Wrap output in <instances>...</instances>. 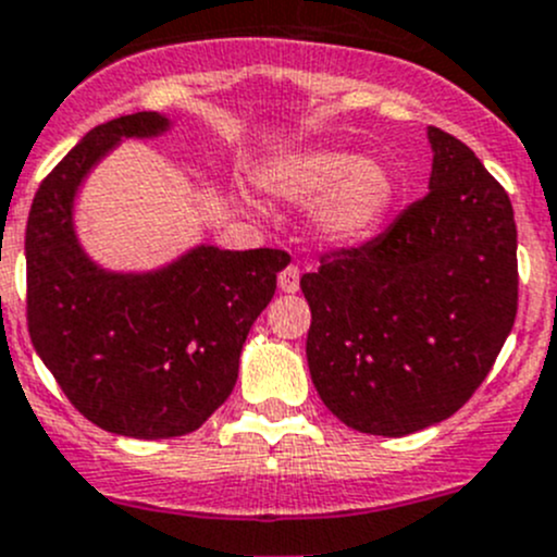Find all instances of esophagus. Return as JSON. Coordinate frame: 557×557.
<instances>
[{
    "mask_svg": "<svg viewBox=\"0 0 557 557\" xmlns=\"http://www.w3.org/2000/svg\"><path fill=\"white\" fill-rule=\"evenodd\" d=\"M277 285L283 294H296L299 290V267H285L277 274Z\"/></svg>",
    "mask_w": 557,
    "mask_h": 557,
    "instance_id": "obj_1",
    "label": "esophagus"
}]
</instances>
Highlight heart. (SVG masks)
Returning a JSON list of instances; mask_svg holds the SVG:
<instances>
[{
	"instance_id": "1",
	"label": "heart",
	"mask_w": 557,
	"mask_h": 557,
	"mask_svg": "<svg viewBox=\"0 0 557 557\" xmlns=\"http://www.w3.org/2000/svg\"><path fill=\"white\" fill-rule=\"evenodd\" d=\"M258 182L285 201L317 198L312 223L326 242L354 245L388 218L399 185L381 160H361L345 149H296L269 160Z\"/></svg>"
}]
</instances>
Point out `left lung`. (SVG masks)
I'll return each instance as SVG.
<instances>
[{
  "label": "left lung",
  "instance_id": "1",
  "mask_svg": "<svg viewBox=\"0 0 557 557\" xmlns=\"http://www.w3.org/2000/svg\"><path fill=\"white\" fill-rule=\"evenodd\" d=\"M430 193L381 236L301 277L307 364L323 405L399 438L449 419L493 370L517 315V225L504 187L428 127Z\"/></svg>",
  "mask_w": 557,
  "mask_h": 557
}]
</instances>
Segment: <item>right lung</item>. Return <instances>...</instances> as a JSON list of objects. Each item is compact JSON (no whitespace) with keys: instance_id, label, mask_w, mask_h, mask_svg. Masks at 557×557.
I'll return each mask as SVG.
<instances>
[{"instance_id":"obj_1","label":"right lung","mask_w":557,"mask_h":557,"mask_svg":"<svg viewBox=\"0 0 557 557\" xmlns=\"http://www.w3.org/2000/svg\"><path fill=\"white\" fill-rule=\"evenodd\" d=\"M158 111L97 124L42 180L26 223V321L42 364L97 428L176 438L228 399L247 332L267 310L283 250L198 245L154 272H111L75 236L89 171L122 138H158Z\"/></svg>"}]
</instances>
